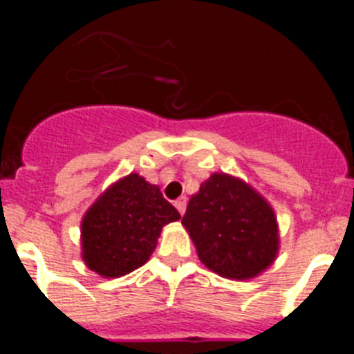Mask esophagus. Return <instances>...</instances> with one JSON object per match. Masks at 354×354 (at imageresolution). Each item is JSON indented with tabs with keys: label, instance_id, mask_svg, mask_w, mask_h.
I'll return each mask as SVG.
<instances>
[{
	"label": "esophagus",
	"instance_id": "34e87169",
	"mask_svg": "<svg viewBox=\"0 0 354 354\" xmlns=\"http://www.w3.org/2000/svg\"><path fill=\"white\" fill-rule=\"evenodd\" d=\"M186 204H187L186 196H180V198L175 200V207H177V211H179L180 214H184V212H186Z\"/></svg>",
	"mask_w": 354,
	"mask_h": 354
}]
</instances>
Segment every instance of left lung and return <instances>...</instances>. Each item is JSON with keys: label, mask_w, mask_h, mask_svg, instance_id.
<instances>
[{"label": "left lung", "mask_w": 354, "mask_h": 354, "mask_svg": "<svg viewBox=\"0 0 354 354\" xmlns=\"http://www.w3.org/2000/svg\"><path fill=\"white\" fill-rule=\"evenodd\" d=\"M183 225L200 261L223 278L257 277L274 261L278 227L273 209L248 184L214 174L189 198Z\"/></svg>", "instance_id": "obj_1"}]
</instances>
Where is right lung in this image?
<instances>
[{
	"label": "right lung",
	"mask_w": 354,
	"mask_h": 354,
	"mask_svg": "<svg viewBox=\"0 0 354 354\" xmlns=\"http://www.w3.org/2000/svg\"><path fill=\"white\" fill-rule=\"evenodd\" d=\"M180 218L156 184L131 174L109 187L81 223L83 259L101 277H122L145 264L162 227Z\"/></svg>",
	"instance_id": "add662e5"
}]
</instances>
